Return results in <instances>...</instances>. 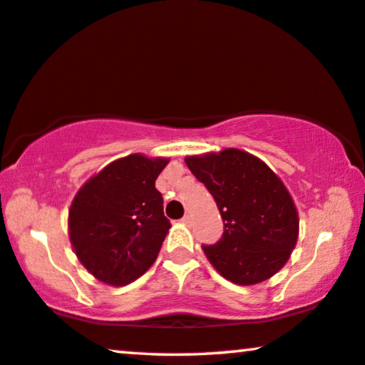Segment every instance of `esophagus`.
Listing matches in <instances>:
<instances>
[{
	"instance_id": "34e87169",
	"label": "esophagus",
	"mask_w": 365,
	"mask_h": 365,
	"mask_svg": "<svg viewBox=\"0 0 365 365\" xmlns=\"http://www.w3.org/2000/svg\"><path fill=\"white\" fill-rule=\"evenodd\" d=\"M181 222H182V224H191V215L186 214V215H184V217L181 219Z\"/></svg>"
}]
</instances>
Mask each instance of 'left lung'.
Masks as SVG:
<instances>
[{
	"mask_svg": "<svg viewBox=\"0 0 365 365\" xmlns=\"http://www.w3.org/2000/svg\"><path fill=\"white\" fill-rule=\"evenodd\" d=\"M186 165L212 194L224 220L217 244L202 245L215 270L237 284L265 282L282 270L299 225L282 179L257 156L235 148L187 156Z\"/></svg>",
	"mask_w": 365,
	"mask_h": 365,
	"instance_id": "8db88e82",
	"label": "left lung"
}]
</instances>
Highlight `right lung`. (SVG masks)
Returning <instances> with one entry per match:
<instances>
[{
	"mask_svg": "<svg viewBox=\"0 0 365 365\" xmlns=\"http://www.w3.org/2000/svg\"><path fill=\"white\" fill-rule=\"evenodd\" d=\"M166 158L130 155L81 187L68 210V237L83 267L100 282L123 287L155 263L171 229L155 182Z\"/></svg>",
	"mask_w": 365,
	"mask_h": 365,
	"instance_id": "1",
	"label": "right lung"
}]
</instances>
